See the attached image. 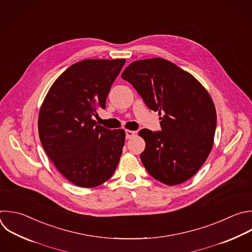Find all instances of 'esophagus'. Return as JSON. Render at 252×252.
<instances>
[{
	"label": "esophagus",
	"mask_w": 252,
	"mask_h": 252,
	"mask_svg": "<svg viewBox=\"0 0 252 252\" xmlns=\"http://www.w3.org/2000/svg\"><path fill=\"white\" fill-rule=\"evenodd\" d=\"M134 135H135V131H133V130H128V129L126 130V139H129V138L133 137Z\"/></svg>",
	"instance_id": "esophagus-1"
}]
</instances>
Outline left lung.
Returning <instances> with one entry per match:
<instances>
[{
	"instance_id": "left-lung-1",
	"label": "left lung",
	"mask_w": 252,
	"mask_h": 252,
	"mask_svg": "<svg viewBox=\"0 0 252 252\" xmlns=\"http://www.w3.org/2000/svg\"><path fill=\"white\" fill-rule=\"evenodd\" d=\"M152 111L163 114L161 131L143 128L140 154L147 172L166 185H178L194 176L208 158L217 126L214 102L189 72L162 58L137 60L123 72Z\"/></svg>"
}]
</instances>
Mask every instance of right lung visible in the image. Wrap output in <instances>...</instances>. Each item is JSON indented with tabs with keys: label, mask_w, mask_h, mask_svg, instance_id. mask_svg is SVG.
<instances>
[{
	"label": "right lung",
	"mask_w": 252,
	"mask_h": 252,
	"mask_svg": "<svg viewBox=\"0 0 252 252\" xmlns=\"http://www.w3.org/2000/svg\"><path fill=\"white\" fill-rule=\"evenodd\" d=\"M126 59H86L67 68L40 107L38 133L57 170L71 183L94 188L109 180L119 164L126 132L93 120Z\"/></svg>",
	"instance_id": "1"
}]
</instances>
